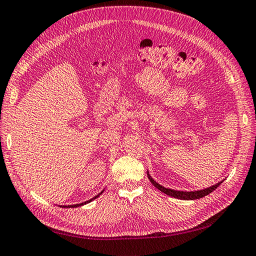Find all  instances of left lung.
I'll list each match as a JSON object with an SVG mask.
<instances>
[{
  "label": "left lung",
  "instance_id": "8db88e82",
  "mask_svg": "<svg viewBox=\"0 0 256 256\" xmlns=\"http://www.w3.org/2000/svg\"><path fill=\"white\" fill-rule=\"evenodd\" d=\"M148 176V179L150 180L151 184H152L156 188H157L158 190H160L161 192H164V194H168L170 196H174L176 198V199H180V200H196V199H200V198L206 196L208 194H210L211 192L214 191L216 188L222 184L221 182H218V184L212 186H208L206 189H203V190H199V191H176V190H172V189H168V188H164L162 186H160L158 182H156L152 178H151L149 172L147 174Z\"/></svg>",
  "mask_w": 256,
  "mask_h": 256
}]
</instances>
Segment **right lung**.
<instances>
[{
    "label": "right lung",
    "mask_w": 256,
    "mask_h": 256,
    "mask_svg": "<svg viewBox=\"0 0 256 256\" xmlns=\"http://www.w3.org/2000/svg\"><path fill=\"white\" fill-rule=\"evenodd\" d=\"M102 194V191L100 192V194H98L96 196H94L92 199H90V200H88V201H85V202H82V203H78V204H72V206H62L64 208H77V206H84V204H86V203H90V202H92V200H95L96 198H98L99 196H100Z\"/></svg>",
    "instance_id": "1"
}]
</instances>
